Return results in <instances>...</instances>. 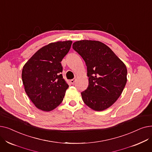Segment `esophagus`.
Instances as JSON below:
<instances>
[{"mask_svg":"<svg viewBox=\"0 0 152 152\" xmlns=\"http://www.w3.org/2000/svg\"><path fill=\"white\" fill-rule=\"evenodd\" d=\"M75 81H76V79H71V80H70V83L72 84H73L75 83Z\"/></svg>","mask_w":152,"mask_h":152,"instance_id":"1","label":"esophagus"}]
</instances>
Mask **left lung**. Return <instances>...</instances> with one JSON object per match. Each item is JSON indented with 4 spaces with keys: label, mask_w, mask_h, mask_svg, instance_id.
Returning a JSON list of instances; mask_svg holds the SVG:
<instances>
[{
    "label": "left lung",
    "mask_w": 152,
    "mask_h": 152,
    "mask_svg": "<svg viewBox=\"0 0 152 152\" xmlns=\"http://www.w3.org/2000/svg\"><path fill=\"white\" fill-rule=\"evenodd\" d=\"M73 48L87 66L89 86L81 92L83 102L95 111L107 109L118 100L126 86V65L100 41H78L73 43Z\"/></svg>",
    "instance_id": "1"
}]
</instances>
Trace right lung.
I'll return each mask as SVG.
<instances>
[{"mask_svg":"<svg viewBox=\"0 0 152 152\" xmlns=\"http://www.w3.org/2000/svg\"><path fill=\"white\" fill-rule=\"evenodd\" d=\"M71 41L44 46L25 63L22 81L28 96L39 110L50 111L63 100L69 86L61 74V61L69 52Z\"/></svg>","mask_w":152,"mask_h":152,"instance_id":"right-lung-1","label":"right lung"}]
</instances>
